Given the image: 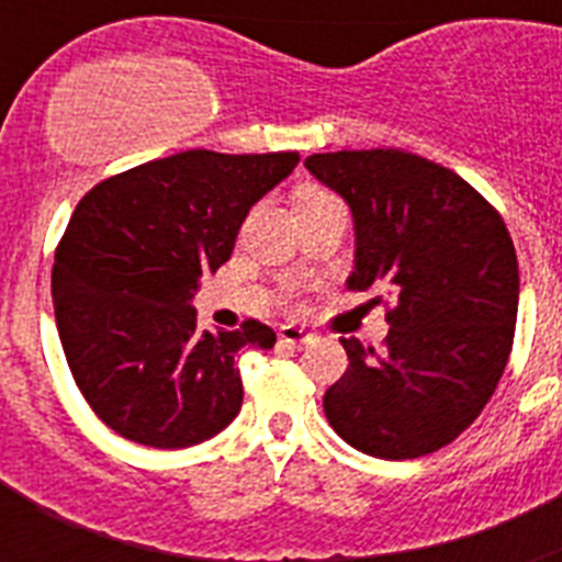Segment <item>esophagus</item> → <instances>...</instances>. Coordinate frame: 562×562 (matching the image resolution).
<instances>
[{
  "label": "esophagus",
  "instance_id": "esophagus-1",
  "mask_svg": "<svg viewBox=\"0 0 562 562\" xmlns=\"http://www.w3.org/2000/svg\"><path fill=\"white\" fill-rule=\"evenodd\" d=\"M278 337H281V342H286V346H295V349H304V346H312V342L317 340V337L312 335V331H306L304 326H281Z\"/></svg>",
  "mask_w": 562,
  "mask_h": 562
}]
</instances>
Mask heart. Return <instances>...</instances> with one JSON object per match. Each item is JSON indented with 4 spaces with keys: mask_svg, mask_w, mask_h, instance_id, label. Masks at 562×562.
<instances>
[{
    "mask_svg": "<svg viewBox=\"0 0 562 562\" xmlns=\"http://www.w3.org/2000/svg\"><path fill=\"white\" fill-rule=\"evenodd\" d=\"M324 200H335L329 191H324V188H301L297 191V207L301 205H315V202H324Z\"/></svg>",
    "mask_w": 562,
    "mask_h": 562,
    "instance_id": "b5f03b06",
    "label": "heart"
}]
</instances>
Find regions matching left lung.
I'll return each mask as SVG.
<instances>
[{"mask_svg": "<svg viewBox=\"0 0 562 562\" xmlns=\"http://www.w3.org/2000/svg\"><path fill=\"white\" fill-rule=\"evenodd\" d=\"M304 166L351 207V290L391 295L382 351L340 337L349 369L326 391V419L376 459L436 453L484 411L513 351V236L470 182L419 154L331 151Z\"/></svg>", "mask_w": 562, "mask_h": 562, "instance_id": "left-lung-1", "label": "left lung"}]
</instances>
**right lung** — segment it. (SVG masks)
<instances>
[{
  "label": "right lung",
  "mask_w": 562,
  "mask_h": 562,
  "mask_svg": "<svg viewBox=\"0 0 562 562\" xmlns=\"http://www.w3.org/2000/svg\"><path fill=\"white\" fill-rule=\"evenodd\" d=\"M297 160L193 148L109 177L78 202L53 265L56 326L83 400L114 434L173 450L236 419L238 349H272L276 331L258 321L202 331L191 301Z\"/></svg>",
  "instance_id": "1"
}]
</instances>
